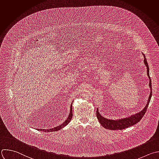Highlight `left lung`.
I'll return each instance as SVG.
<instances>
[{"instance_id": "1", "label": "left lung", "mask_w": 159, "mask_h": 159, "mask_svg": "<svg viewBox=\"0 0 159 159\" xmlns=\"http://www.w3.org/2000/svg\"><path fill=\"white\" fill-rule=\"evenodd\" d=\"M143 55L144 57V60H143L144 64L147 66V75L149 78V81H150L149 86L150 88V93L148 102L145 105V108L141 112H140L136 114H134V115H132L130 117H128L127 118L118 119V120H112V119L111 120V119H106V118L102 117L98 112V109H97V112H96V116H97L100 124L105 129H110V130H122V129L128 128L132 125L136 124L139 122H140V120L142 119L143 116L145 115V114L147 111V109L148 107V105L150 101L152 91V82H151V79H150V77L149 75V67L148 66V63L147 62V59L145 58V56L143 54Z\"/></svg>"}]
</instances>
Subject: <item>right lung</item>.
Returning a JSON list of instances; mask_svg holds the SVG:
<instances>
[{"instance_id":"1","label":"right lung","mask_w":159,"mask_h":159,"mask_svg":"<svg viewBox=\"0 0 159 159\" xmlns=\"http://www.w3.org/2000/svg\"><path fill=\"white\" fill-rule=\"evenodd\" d=\"M72 114H72V104L70 105V111L69 116L68 118L67 119V120L64 123H62L59 126L56 127L54 128H52V129H48V130H46V129H38V130L43 131V132H52V131H57V130H59L60 129H62L63 127L66 126L70 122V121L71 120V119L72 118Z\"/></svg>"}]
</instances>
